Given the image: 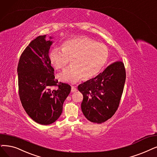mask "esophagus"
Returning <instances> with one entry per match:
<instances>
[{"label":"esophagus","mask_w":157,"mask_h":157,"mask_svg":"<svg viewBox=\"0 0 157 157\" xmlns=\"http://www.w3.org/2000/svg\"><path fill=\"white\" fill-rule=\"evenodd\" d=\"M77 91V90L76 87H75V86H71V91L72 93L75 92V91Z\"/></svg>","instance_id":"esophagus-1"}]
</instances>
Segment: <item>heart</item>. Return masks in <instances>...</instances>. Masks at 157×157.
I'll list each match as a JSON object with an SVG mask.
<instances>
[{"instance_id":"heart-1","label":"heart","mask_w":157,"mask_h":157,"mask_svg":"<svg viewBox=\"0 0 157 157\" xmlns=\"http://www.w3.org/2000/svg\"><path fill=\"white\" fill-rule=\"evenodd\" d=\"M109 57V49L104 44L86 36H76L67 39L59 48L49 53L52 64L57 70L64 69L71 60V66L59 73L63 82L75 83L83 77L90 79L102 71Z\"/></svg>"}]
</instances>
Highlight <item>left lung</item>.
I'll list each match as a JSON object with an SVG mask.
<instances>
[{
	"label": "left lung",
	"instance_id": "left-lung-1",
	"mask_svg": "<svg viewBox=\"0 0 157 157\" xmlns=\"http://www.w3.org/2000/svg\"><path fill=\"white\" fill-rule=\"evenodd\" d=\"M125 81L124 63L117 61L95 78L78 86V91L83 95L81 109L87 120L101 124L115 114L121 101Z\"/></svg>",
	"mask_w": 157,
	"mask_h": 157
}]
</instances>
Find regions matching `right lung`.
<instances>
[{"label": "right lung", "instance_id": "obj_1", "mask_svg": "<svg viewBox=\"0 0 157 157\" xmlns=\"http://www.w3.org/2000/svg\"><path fill=\"white\" fill-rule=\"evenodd\" d=\"M46 35L31 41L22 52L17 73L18 93L27 114L36 123L49 125L55 122L62 112L64 100L71 86L55 79L49 53L53 44ZM57 86V89H53Z\"/></svg>", "mask_w": 157, "mask_h": 157}]
</instances>
